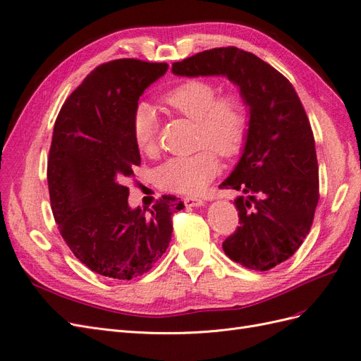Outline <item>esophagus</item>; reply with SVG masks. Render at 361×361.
Segmentation results:
<instances>
[{
  "instance_id": "esophagus-1",
  "label": "esophagus",
  "mask_w": 361,
  "mask_h": 361,
  "mask_svg": "<svg viewBox=\"0 0 361 361\" xmlns=\"http://www.w3.org/2000/svg\"><path fill=\"white\" fill-rule=\"evenodd\" d=\"M184 204L188 207H201L205 202L201 200V197H196V196H185L184 197Z\"/></svg>"
}]
</instances>
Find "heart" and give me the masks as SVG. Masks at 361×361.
Here are the masks:
<instances>
[{
  "label": "heart",
  "instance_id": "b5f03b06",
  "mask_svg": "<svg viewBox=\"0 0 361 361\" xmlns=\"http://www.w3.org/2000/svg\"><path fill=\"white\" fill-rule=\"evenodd\" d=\"M165 106L197 126V145L212 147L220 156H234L243 145L247 117L241 102L234 96L219 97V90L207 80L192 79L177 85L161 97ZM157 114L148 103H137L132 114V136L142 154L157 151ZM210 148L190 156L171 157L156 169L159 188L183 193H202L220 171L216 153Z\"/></svg>",
  "mask_w": 361,
  "mask_h": 361
}]
</instances>
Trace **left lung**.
<instances>
[{"label":"left lung","mask_w":361,"mask_h":361,"mask_svg":"<svg viewBox=\"0 0 361 361\" xmlns=\"http://www.w3.org/2000/svg\"><path fill=\"white\" fill-rule=\"evenodd\" d=\"M172 73L225 76L238 87L249 114L246 142L220 188L247 196L235 197L240 226L222 247L247 269H273L301 246L319 200L315 139L303 104L283 75L234 46L173 63Z\"/></svg>","instance_id":"1"}]
</instances>
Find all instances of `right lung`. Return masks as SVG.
<instances>
[{
    "instance_id": "1",
    "label": "right lung",
    "mask_w": 361,
    "mask_h": 361,
    "mask_svg": "<svg viewBox=\"0 0 361 361\" xmlns=\"http://www.w3.org/2000/svg\"><path fill=\"white\" fill-rule=\"evenodd\" d=\"M166 63L124 58L94 68L58 114L48 160L54 219L75 257L91 271L117 281L147 273L172 235V214L184 208L161 196L153 210L129 205L126 183L141 156L132 114Z\"/></svg>"
}]
</instances>
